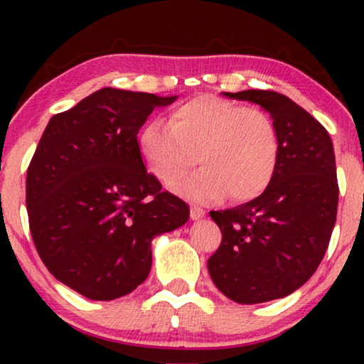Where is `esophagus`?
Wrapping results in <instances>:
<instances>
[{"label": "esophagus", "instance_id": "1", "mask_svg": "<svg viewBox=\"0 0 364 364\" xmlns=\"http://www.w3.org/2000/svg\"><path fill=\"white\" fill-rule=\"evenodd\" d=\"M203 215H205V210H203L202 207H198V205L191 207V218H192V220H198V218H202Z\"/></svg>", "mask_w": 364, "mask_h": 364}]
</instances>
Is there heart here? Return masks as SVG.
<instances>
[{"instance_id": "heart-1", "label": "heart", "mask_w": 364, "mask_h": 364, "mask_svg": "<svg viewBox=\"0 0 364 364\" xmlns=\"http://www.w3.org/2000/svg\"><path fill=\"white\" fill-rule=\"evenodd\" d=\"M139 151L166 187H176L198 159L203 167L181 186L192 200L213 202L228 193L233 202H247L275 176L280 134L262 107L203 94L178 104L168 124L149 121Z\"/></svg>"}]
</instances>
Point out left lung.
<instances>
[{
    "instance_id": "8db88e82",
    "label": "left lung",
    "mask_w": 364,
    "mask_h": 364,
    "mask_svg": "<svg viewBox=\"0 0 364 364\" xmlns=\"http://www.w3.org/2000/svg\"><path fill=\"white\" fill-rule=\"evenodd\" d=\"M267 109L280 134L275 176L265 192L210 212L222 232L207 267L223 295L253 305L290 295L310 280L330 243L338 210L335 151L310 112L275 91L223 92Z\"/></svg>"
}]
</instances>
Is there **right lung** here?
I'll return each mask as SVG.
<instances>
[{"instance_id":"obj_1","label":"right lung","mask_w":364,"mask_h":364,"mask_svg":"<svg viewBox=\"0 0 364 364\" xmlns=\"http://www.w3.org/2000/svg\"><path fill=\"white\" fill-rule=\"evenodd\" d=\"M159 97L104 87L49 119L26 176L34 247L54 278L91 300L136 290L151 240L183 225L191 208L146 171L137 132Z\"/></svg>"}]
</instances>
